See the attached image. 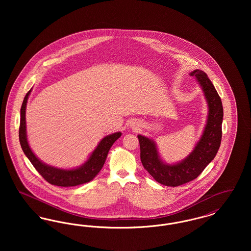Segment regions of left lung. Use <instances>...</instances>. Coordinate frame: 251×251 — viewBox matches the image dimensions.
I'll list each match as a JSON object with an SVG mask.
<instances>
[{"label":"left lung","mask_w":251,"mask_h":251,"mask_svg":"<svg viewBox=\"0 0 251 251\" xmlns=\"http://www.w3.org/2000/svg\"><path fill=\"white\" fill-rule=\"evenodd\" d=\"M190 75L197 77L209 106L205 130L191 154L179 164L166 165L161 161L154 142L143 135H138L143 167L159 183L167 186H179L198 178L215 158L221 144L223 120L221 99L205 72L196 70Z\"/></svg>","instance_id":"obj_1"}]
</instances>
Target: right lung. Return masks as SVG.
Segmentation results:
<instances>
[{
	"mask_svg": "<svg viewBox=\"0 0 251 251\" xmlns=\"http://www.w3.org/2000/svg\"><path fill=\"white\" fill-rule=\"evenodd\" d=\"M30 92L31 90L28 91V93L24 97V102L21 108V123L19 129V137L24 154L28 157V159L37 170V172L52 185L70 187L83 184L94 179L96 175L100 171L101 167H103L110 148L115 143L116 140L120 138L121 132H116L105 136L99 143L95 151L89 157V159L79 168L72 170H64L47 166L36 158V156L33 153L27 142L25 109Z\"/></svg>",
	"mask_w": 251,
	"mask_h": 251,
	"instance_id": "obj_1",
	"label": "right lung"
}]
</instances>
